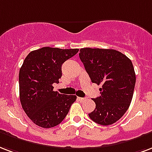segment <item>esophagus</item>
<instances>
[{
    "instance_id": "obj_1",
    "label": "esophagus",
    "mask_w": 152,
    "mask_h": 152,
    "mask_svg": "<svg viewBox=\"0 0 152 152\" xmlns=\"http://www.w3.org/2000/svg\"><path fill=\"white\" fill-rule=\"evenodd\" d=\"M77 99H78L79 101L84 102L87 99V98H83V97H77Z\"/></svg>"
}]
</instances>
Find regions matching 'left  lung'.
<instances>
[{
	"label": "left lung",
	"mask_w": 152,
	"mask_h": 152,
	"mask_svg": "<svg viewBox=\"0 0 152 152\" xmlns=\"http://www.w3.org/2000/svg\"><path fill=\"white\" fill-rule=\"evenodd\" d=\"M79 56L91 82L102 85L101 95L92 99L96 108L89 117L100 125L114 124L125 114L132 99L135 73L132 61L115 49L84 48Z\"/></svg>",
	"instance_id": "left-lung-1"
}]
</instances>
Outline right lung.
<instances>
[{"label":"right lung","mask_w":152,"mask_h":152,"mask_svg":"<svg viewBox=\"0 0 152 152\" xmlns=\"http://www.w3.org/2000/svg\"><path fill=\"white\" fill-rule=\"evenodd\" d=\"M78 51L44 47L28 53L23 62L19 72L20 100L26 115L39 127L60 124L76 101L74 95L53 91V84L59 83L64 62Z\"/></svg>","instance_id":"right-lung-1"}]
</instances>
